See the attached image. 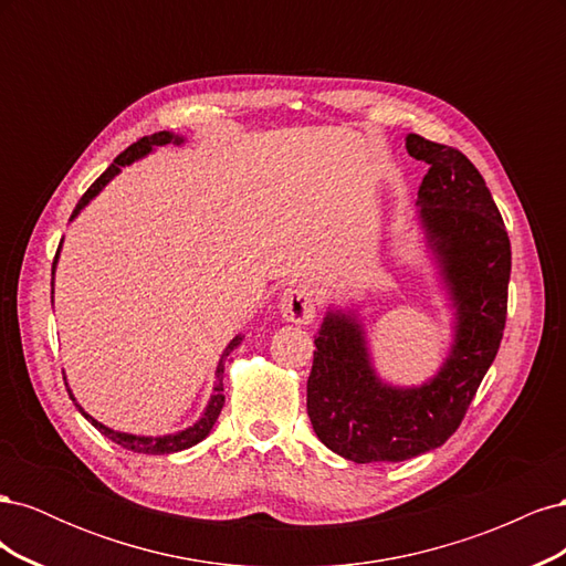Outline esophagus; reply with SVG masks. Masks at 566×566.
<instances>
[{
  "label": "esophagus",
  "instance_id": "34e87169",
  "mask_svg": "<svg viewBox=\"0 0 566 566\" xmlns=\"http://www.w3.org/2000/svg\"><path fill=\"white\" fill-rule=\"evenodd\" d=\"M316 290L310 283L290 285L281 293L279 310L285 321L297 325H310L316 318Z\"/></svg>",
  "mask_w": 566,
  "mask_h": 566
}]
</instances>
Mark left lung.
I'll return each instance as SVG.
<instances>
[{"instance_id": "obj_1", "label": "left lung", "mask_w": 566, "mask_h": 566, "mask_svg": "<svg viewBox=\"0 0 566 566\" xmlns=\"http://www.w3.org/2000/svg\"><path fill=\"white\" fill-rule=\"evenodd\" d=\"M406 150L430 165L416 221L451 310V342L434 375L394 385L375 368L361 304L328 306L306 413L325 447L352 462H401L439 449L465 418L505 328L510 241L486 181L455 148L408 134Z\"/></svg>"}]
</instances>
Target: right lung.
Returning a JSON list of instances; mask_svg holds the SVG:
<instances>
[{
	"label": "right lung",
	"instance_id": "add662e5",
	"mask_svg": "<svg viewBox=\"0 0 566 566\" xmlns=\"http://www.w3.org/2000/svg\"><path fill=\"white\" fill-rule=\"evenodd\" d=\"M167 144L184 146V144H186V136L175 134V132H156V134L144 136V139L132 144L125 153H119V156L115 158V163L106 169L104 175H101V177L90 186V191L80 198L77 208H75L73 214H71V221H73L84 208H87V205H90L101 191H104V188H106L119 172H123V167H129L132 163H139V160H144V158H148L150 153H156V148H163V146H167ZM61 245H63V241H61ZM61 245H59V252H56L54 269H51V302H54V276H56V264H59ZM243 337H245V335L238 333V335L229 342L227 349L221 352V358H219L217 370H214L217 380H214L212 394H210V399H208V406H205L200 418H198L193 424H188L186 430H179V432H172V434L150 437V434H132V432L113 430V427H108V424H104V422H98L96 418H92V416L87 413V410H84V408L77 403L75 394H73L71 387H67V382H65V387H67V394H71V399H73V403H75V408L80 410V413H82L84 418H87L101 434L108 437L111 441H115L117 447H123V449L134 451V453H148V455L179 453V451H186V449L196 447V443H200L205 437H208V434L212 432V427H214V422H217V418H219V413H221V408H224V366H227V358H229V354H231L235 347H241Z\"/></svg>",
	"mask_w": 566,
	"mask_h": 566
}]
</instances>
